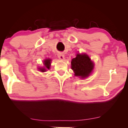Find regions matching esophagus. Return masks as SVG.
<instances>
[{"mask_svg": "<svg viewBox=\"0 0 128 128\" xmlns=\"http://www.w3.org/2000/svg\"><path fill=\"white\" fill-rule=\"evenodd\" d=\"M58 57L60 59H61V60H63V59H64V55L62 53H59L58 54Z\"/></svg>", "mask_w": 128, "mask_h": 128, "instance_id": "1", "label": "esophagus"}]
</instances>
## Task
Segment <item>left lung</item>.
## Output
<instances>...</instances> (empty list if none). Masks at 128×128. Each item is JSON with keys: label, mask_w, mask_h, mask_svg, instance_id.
Returning <instances> with one entry per match:
<instances>
[{"label": "left lung", "mask_w": 128, "mask_h": 128, "mask_svg": "<svg viewBox=\"0 0 128 128\" xmlns=\"http://www.w3.org/2000/svg\"><path fill=\"white\" fill-rule=\"evenodd\" d=\"M71 68L74 75L82 78L88 77L94 68V64L86 54H77L71 62Z\"/></svg>", "instance_id": "obj_1"}]
</instances>
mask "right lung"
<instances>
[{"label":"right lung","mask_w":128,"mask_h":128,"mask_svg":"<svg viewBox=\"0 0 128 128\" xmlns=\"http://www.w3.org/2000/svg\"><path fill=\"white\" fill-rule=\"evenodd\" d=\"M50 59H47L46 60H45L44 61V65H45V68H40V71L42 72H44L46 71V69H50Z\"/></svg>","instance_id":"obj_1"}]
</instances>
